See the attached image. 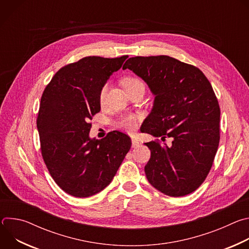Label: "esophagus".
<instances>
[{"instance_id":"34e87169","label":"esophagus","mask_w":249,"mask_h":249,"mask_svg":"<svg viewBox=\"0 0 249 249\" xmlns=\"http://www.w3.org/2000/svg\"><path fill=\"white\" fill-rule=\"evenodd\" d=\"M140 145V142L136 138H132V148H137Z\"/></svg>"}]
</instances>
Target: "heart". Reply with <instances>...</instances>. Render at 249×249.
<instances>
[{
  "mask_svg": "<svg viewBox=\"0 0 249 249\" xmlns=\"http://www.w3.org/2000/svg\"><path fill=\"white\" fill-rule=\"evenodd\" d=\"M122 85H123L126 91H128V90H130V89H132L136 87H141V86L144 87L142 81L139 80L138 78H135V77H126V78H124L122 80ZM106 90H107V85H104L102 87V89H100V93H99L100 102H103ZM141 120H142V116L140 114L126 113V114L121 115L116 120L115 125L119 129L124 130L126 132H133L139 127V124H140Z\"/></svg>",
  "mask_w": 249,
  "mask_h": 249,
  "instance_id": "1",
  "label": "heart"
}]
</instances>
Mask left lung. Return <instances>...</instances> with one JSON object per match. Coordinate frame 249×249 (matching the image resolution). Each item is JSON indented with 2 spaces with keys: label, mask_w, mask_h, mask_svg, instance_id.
I'll return each mask as SVG.
<instances>
[{
  "label": "left lung",
  "mask_w": 249,
  "mask_h": 249,
  "mask_svg": "<svg viewBox=\"0 0 249 249\" xmlns=\"http://www.w3.org/2000/svg\"><path fill=\"white\" fill-rule=\"evenodd\" d=\"M126 69L155 95L141 131L162 141L172 138L170 147L158 141L145 143L151 150L148 181L171 197L192 193L206 179L220 142L221 110L210 82L197 67L164 55L132 57Z\"/></svg>",
  "instance_id": "8db88e82"
}]
</instances>
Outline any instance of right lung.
I'll use <instances>...</instances> for the list:
<instances>
[{"label": "right lung", "mask_w": 249, "mask_h": 249, "mask_svg": "<svg viewBox=\"0 0 249 249\" xmlns=\"http://www.w3.org/2000/svg\"><path fill=\"white\" fill-rule=\"evenodd\" d=\"M127 58L85 57L61 68L43 91L36 121L42 158L70 195L86 198L103 190L131 148L130 137L119 131L89 138L100 89Z\"/></svg>", "instance_id": "add662e5"}]
</instances>
